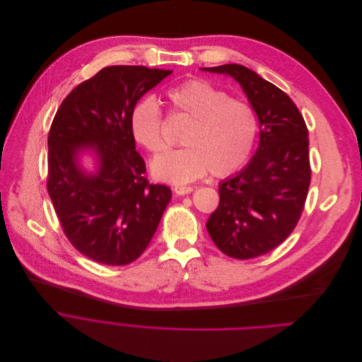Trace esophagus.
Returning a JSON list of instances; mask_svg holds the SVG:
<instances>
[{
  "instance_id": "34e87169",
  "label": "esophagus",
  "mask_w": 362,
  "mask_h": 362,
  "mask_svg": "<svg viewBox=\"0 0 362 362\" xmlns=\"http://www.w3.org/2000/svg\"><path fill=\"white\" fill-rule=\"evenodd\" d=\"M173 191H174L177 195H187V194H191V192H192V187L175 185V187L173 188Z\"/></svg>"
}]
</instances>
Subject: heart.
I'll return each instance as SVG.
<instances>
[{"label": "heart", "instance_id": "b5f03b06", "mask_svg": "<svg viewBox=\"0 0 362 362\" xmlns=\"http://www.w3.org/2000/svg\"><path fill=\"white\" fill-rule=\"evenodd\" d=\"M165 100L173 114L188 124L181 135L184 147L167 151L153 161L156 178L185 184L208 171L221 178L248 161L258 135V118L247 101L231 98L204 78H189L168 88ZM163 125V112L154 98H142L131 108V135L153 154L165 150Z\"/></svg>", "mask_w": 362, "mask_h": 362}]
</instances>
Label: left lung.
Listing matches in <instances>:
<instances>
[{"label":"left lung","mask_w":362,"mask_h":362,"mask_svg":"<svg viewBox=\"0 0 362 362\" xmlns=\"http://www.w3.org/2000/svg\"><path fill=\"white\" fill-rule=\"evenodd\" d=\"M240 83L259 121V146L250 164L220 184V204L206 230L226 255H264L290 235L300 221L310 182L308 128L282 90L240 64L201 68Z\"/></svg>","instance_id":"8db88e82"}]
</instances>
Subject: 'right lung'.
Here are the masks:
<instances>
[{
	"mask_svg": "<svg viewBox=\"0 0 362 362\" xmlns=\"http://www.w3.org/2000/svg\"><path fill=\"white\" fill-rule=\"evenodd\" d=\"M171 69L112 65L81 83L61 103L48 134L47 189L61 228L86 257L127 265L148 247L171 199L150 184L129 131L134 104ZM93 149L100 168L88 176L76 156Z\"/></svg>",
	"mask_w": 362,
	"mask_h": 362,
	"instance_id": "add662e5",
	"label": "right lung"
}]
</instances>
